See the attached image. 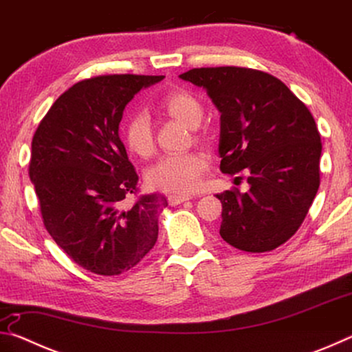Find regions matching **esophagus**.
<instances>
[{"label":"esophagus","instance_id":"esophagus-1","mask_svg":"<svg viewBox=\"0 0 352 352\" xmlns=\"http://www.w3.org/2000/svg\"><path fill=\"white\" fill-rule=\"evenodd\" d=\"M192 197H190V195H169L168 197V201H169V205L170 206H175V205H180V204H183V201H188V200H190Z\"/></svg>","mask_w":352,"mask_h":352}]
</instances>
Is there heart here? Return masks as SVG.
Instances as JSON below:
<instances>
[{
  "label": "heart",
  "instance_id": "heart-1",
  "mask_svg": "<svg viewBox=\"0 0 352 352\" xmlns=\"http://www.w3.org/2000/svg\"><path fill=\"white\" fill-rule=\"evenodd\" d=\"M158 109L189 127L200 122L204 109L200 100L184 88L166 93L158 100ZM122 140L130 153L147 160L155 151V141L151 121L144 113H132L122 124ZM208 168V162L199 152H184L166 155L147 170L148 186L164 192L188 194L197 188L200 178Z\"/></svg>",
  "mask_w": 352,
  "mask_h": 352
}]
</instances>
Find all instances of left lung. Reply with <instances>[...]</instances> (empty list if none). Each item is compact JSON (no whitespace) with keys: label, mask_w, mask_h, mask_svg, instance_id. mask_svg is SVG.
Returning a JSON list of instances; mask_svg holds the SVG:
<instances>
[{"label":"left lung","mask_w":352,"mask_h":352,"mask_svg":"<svg viewBox=\"0 0 352 352\" xmlns=\"http://www.w3.org/2000/svg\"><path fill=\"white\" fill-rule=\"evenodd\" d=\"M180 77L204 87L220 111V170L248 174L247 192L233 188L217 194L222 239L250 253L283 245L301 226L320 186L321 140L312 113L281 80L259 69L194 68Z\"/></svg>","instance_id":"obj_1"}]
</instances>
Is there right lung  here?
<instances>
[{"instance_id": "obj_1", "label": "right lung", "mask_w": 352, "mask_h": 352, "mask_svg": "<svg viewBox=\"0 0 352 352\" xmlns=\"http://www.w3.org/2000/svg\"><path fill=\"white\" fill-rule=\"evenodd\" d=\"M164 76L109 74L77 82L41 119L29 177L43 225L77 265L102 276L135 267L158 239L162 194L138 195V175L119 140L122 111ZM129 193L137 201L121 210Z\"/></svg>"}]
</instances>
